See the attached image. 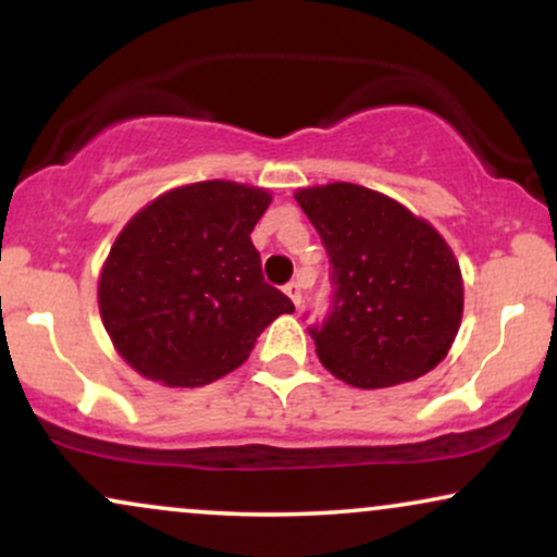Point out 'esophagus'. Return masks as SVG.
Segmentation results:
<instances>
[{"label":"esophagus","instance_id":"obj_1","mask_svg":"<svg viewBox=\"0 0 557 557\" xmlns=\"http://www.w3.org/2000/svg\"><path fill=\"white\" fill-rule=\"evenodd\" d=\"M304 287H306L304 280H290V283L285 285V293L293 298V304L296 306L304 304Z\"/></svg>","mask_w":557,"mask_h":557}]
</instances>
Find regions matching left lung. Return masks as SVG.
Masks as SVG:
<instances>
[{
  "label": "left lung",
  "mask_w": 557,
  "mask_h": 557,
  "mask_svg": "<svg viewBox=\"0 0 557 557\" xmlns=\"http://www.w3.org/2000/svg\"><path fill=\"white\" fill-rule=\"evenodd\" d=\"M330 259V309L311 324L317 356L354 387L426 374L456 341L461 267L424 220L354 183L296 194Z\"/></svg>",
  "instance_id": "1"
}]
</instances>
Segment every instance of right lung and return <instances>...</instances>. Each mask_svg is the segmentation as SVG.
I'll return each instance as SVG.
<instances>
[{
    "mask_svg": "<svg viewBox=\"0 0 557 557\" xmlns=\"http://www.w3.org/2000/svg\"><path fill=\"white\" fill-rule=\"evenodd\" d=\"M261 188L207 181L159 196L127 222L99 280V311L136 372L170 387L209 385L248 359L293 300L264 283L251 230Z\"/></svg>",
    "mask_w": 557,
    "mask_h": 557,
    "instance_id": "obj_1",
    "label": "right lung"
}]
</instances>
